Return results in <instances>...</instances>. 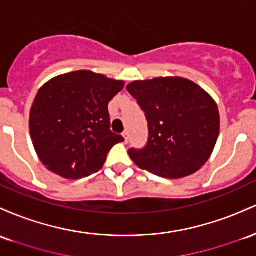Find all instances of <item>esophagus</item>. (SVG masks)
<instances>
[{
	"label": "esophagus",
	"mask_w": 256,
	"mask_h": 256,
	"mask_svg": "<svg viewBox=\"0 0 256 256\" xmlns=\"http://www.w3.org/2000/svg\"><path fill=\"white\" fill-rule=\"evenodd\" d=\"M122 137H124V140H125V143H128V131H124Z\"/></svg>",
	"instance_id": "obj_1"
}]
</instances>
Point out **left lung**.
I'll use <instances>...</instances> for the list:
<instances>
[{
  "instance_id": "1",
  "label": "left lung",
  "mask_w": 256,
  "mask_h": 256,
  "mask_svg": "<svg viewBox=\"0 0 256 256\" xmlns=\"http://www.w3.org/2000/svg\"><path fill=\"white\" fill-rule=\"evenodd\" d=\"M126 90L137 100L148 122L144 147L128 150L134 164L165 178H181L200 169L220 131L214 100L182 78L134 81Z\"/></svg>"
}]
</instances>
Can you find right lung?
<instances>
[{"instance_id":"right-lung-1","label":"right lung","mask_w":256,"mask_h":256,"mask_svg":"<svg viewBox=\"0 0 256 256\" xmlns=\"http://www.w3.org/2000/svg\"><path fill=\"white\" fill-rule=\"evenodd\" d=\"M124 81L78 70L52 78L38 90L30 110V134L47 169L82 178L102 169L122 134L112 132L108 103Z\"/></svg>"}]
</instances>
